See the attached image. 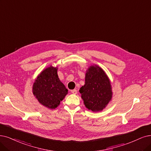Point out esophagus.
Returning <instances> with one entry per match:
<instances>
[{
    "label": "esophagus",
    "mask_w": 151,
    "mask_h": 151,
    "mask_svg": "<svg viewBox=\"0 0 151 151\" xmlns=\"http://www.w3.org/2000/svg\"><path fill=\"white\" fill-rule=\"evenodd\" d=\"M73 94H77V90H71V91Z\"/></svg>",
    "instance_id": "34e87169"
}]
</instances>
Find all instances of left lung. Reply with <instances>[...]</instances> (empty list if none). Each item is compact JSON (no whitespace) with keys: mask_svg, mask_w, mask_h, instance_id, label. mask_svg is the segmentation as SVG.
<instances>
[{"mask_svg":"<svg viewBox=\"0 0 151 151\" xmlns=\"http://www.w3.org/2000/svg\"><path fill=\"white\" fill-rule=\"evenodd\" d=\"M85 106L93 111L103 110L112 98L110 81L100 67L91 66L86 71L85 84L80 90Z\"/></svg>","mask_w":151,"mask_h":151,"instance_id":"8db88e82","label":"left lung"}]
</instances>
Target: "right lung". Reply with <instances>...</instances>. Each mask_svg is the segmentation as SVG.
<instances>
[{"mask_svg":"<svg viewBox=\"0 0 151 151\" xmlns=\"http://www.w3.org/2000/svg\"><path fill=\"white\" fill-rule=\"evenodd\" d=\"M33 93L42 105L55 109L68 93V90L59 79L57 68L51 66L38 76L33 83Z\"/></svg>","mask_w":151,"mask_h":151,"instance_id":"add662e5","label":"right lung"}]
</instances>
